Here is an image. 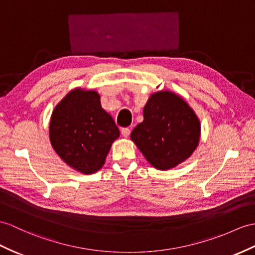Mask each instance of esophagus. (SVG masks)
Here are the masks:
<instances>
[{"label":"esophagus","instance_id":"1","mask_svg":"<svg viewBox=\"0 0 255 255\" xmlns=\"http://www.w3.org/2000/svg\"><path fill=\"white\" fill-rule=\"evenodd\" d=\"M129 133H131V129H129L128 128H121V134L123 137H128Z\"/></svg>","mask_w":255,"mask_h":255}]
</instances>
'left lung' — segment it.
<instances>
[{"label": "left lung", "instance_id": "8db88e82", "mask_svg": "<svg viewBox=\"0 0 255 255\" xmlns=\"http://www.w3.org/2000/svg\"><path fill=\"white\" fill-rule=\"evenodd\" d=\"M200 137V122L183 98L171 92L151 95L144 107V121L131 138L147 161L169 170L191 156Z\"/></svg>", "mask_w": 255, "mask_h": 255}]
</instances>
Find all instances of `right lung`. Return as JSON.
<instances>
[{"mask_svg": "<svg viewBox=\"0 0 255 255\" xmlns=\"http://www.w3.org/2000/svg\"><path fill=\"white\" fill-rule=\"evenodd\" d=\"M99 99L95 91L73 90L56 106L49 123L55 151L68 165L84 174L101 169L111 144L120 135Z\"/></svg>", "mask_w": 255, "mask_h": 255, "instance_id": "1", "label": "right lung"}]
</instances>
